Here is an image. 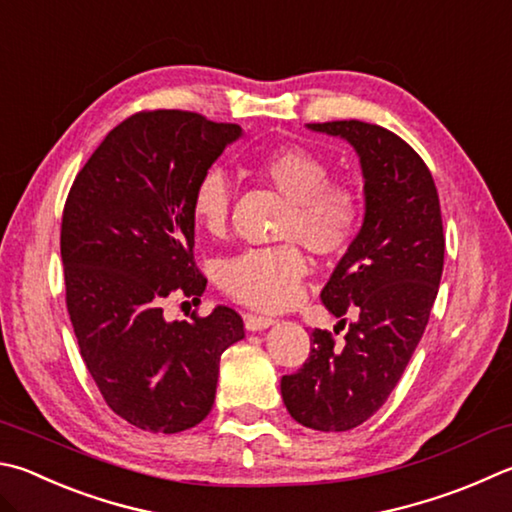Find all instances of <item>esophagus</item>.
Returning a JSON list of instances; mask_svg holds the SVG:
<instances>
[{
	"label": "esophagus",
	"mask_w": 512,
	"mask_h": 512,
	"mask_svg": "<svg viewBox=\"0 0 512 512\" xmlns=\"http://www.w3.org/2000/svg\"><path fill=\"white\" fill-rule=\"evenodd\" d=\"M244 324H246L248 331H264L268 327H273L275 320L266 318V315H246Z\"/></svg>",
	"instance_id": "1"
}]
</instances>
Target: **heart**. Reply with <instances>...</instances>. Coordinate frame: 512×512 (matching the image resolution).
Listing matches in <instances>:
<instances>
[{
  "label": "heart",
  "instance_id": "1",
  "mask_svg": "<svg viewBox=\"0 0 512 512\" xmlns=\"http://www.w3.org/2000/svg\"><path fill=\"white\" fill-rule=\"evenodd\" d=\"M255 172L288 199L280 232L302 239L320 255L347 250L362 224L358 192L347 183L329 181L331 170L322 156L304 147H280L255 161ZM232 203V185L221 167L201 174L192 190V217L210 235H224ZM309 262L295 241L246 248L219 264V284L232 300L264 311L291 304Z\"/></svg>",
  "mask_w": 512,
  "mask_h": 512
}]
</instances>
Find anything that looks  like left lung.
Returning a JSON list of instances; mask_svg holds the SVG:
<instances>
[{
	"label": "left lung",
	"mask_w": 512,
	"mask_h": 512,
	"mask_svg": "<svg viewBox=\"0 0 512 512\" xmlns=\"http://www.w3.org/2000/svg\"><path fill=\"white\" fill-rule=\"evenodd\" d=\"M356 150L365 217L356 239L322 288V304L349 322L345 342L311 333L300 371L282 378L297 423L347 432L378 412L401 380L430 320L443 273V224L430 170L403 138L360 120L306 125ZM345 324V320H340Z\"/></svg>",
	"instance_id": "left-lung-1"
}]
</instances>
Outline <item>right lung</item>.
I'll return each instance as SVG.
<instances>
[{"mask_svg":"<svg viewBox=\"0 0 512 512\" xmlns=\"http://www.w3.org/2000/svg\"><path fill=\"white\" fill-rule=\"evenodd\" d=\"M244 129L179 109L111 129L71 185L60 250L80 356L120 418L154 434L190 430L215 403L219 360L244 338L230 306L190 322L170 295L206 291L192 262V190Z\"/></svg>","mask_w":512,"mask_h":512,"instance_id":"right-lung-1","label":"right lung"}]
</instances>
